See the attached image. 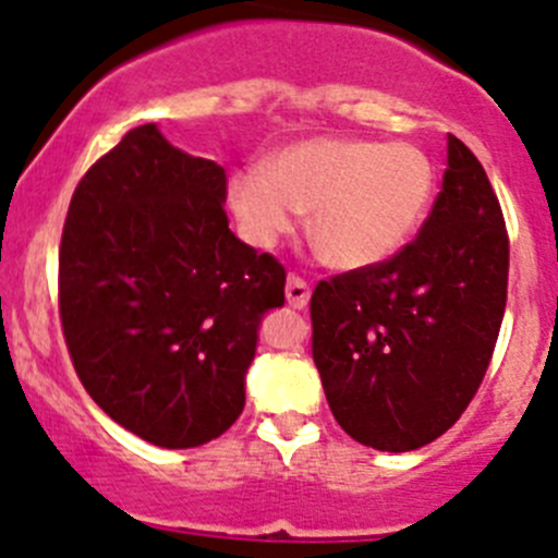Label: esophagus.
<instances>
[{
	"label": "esophagus",
	"instance_id": "obj_1",
	"mask_svg": "<svg viewBox=\"0 0 558 558\" xmlns=\"http://www.w3.org/2000/svg\"><path fill=\"white\" fill-rule=\"evenodd\" d=\"M284 295H288V304L293 306V310H304L306 304H310V284L301 279V276H290L288 279V288H284Z\"/></svg>",
	"mask_w": 558,
	"mask_h": 558
}]
</instances>
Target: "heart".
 <instances>
[{"label": "heart", "mask_w": 558, "mask_h": 558, "mask_svg": "<svg viewBox=\"0 0 558 558\" xmlns=\"http://www.w3.org/2000/svg\"><path fill=\"white\" fill-rule=\"evenodd\" d=\"M435 169L408 142L317 140L276 153L268 169H241L230 180V208L243 238L270 248L310 216L312 243L328 265L369 268L400 252L422 225Z\"/></svg>", "instance_id": "heart-1"}]
</instances>
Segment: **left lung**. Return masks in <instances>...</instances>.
I'll return each instance as SVG.
<instances>
[{
  "instance_id": "1",
  "label": "left lung",
  "mask_w": 558,
  "mask_h": 558,
  "mask_svg": "<svg viewBox=\"0 0 558 558\" xmlns=\"http://www.w3.org/2000/svg\"><path fill=\"white\" fill-rule=\"evenodd\" d=\"M447 163L411 243L312 293V359L328 408L350 438L380 452H411L458 422L507 306L509 238L496 191L452 134Z\"/></svg>"
}]
</instances>
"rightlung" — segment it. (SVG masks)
Here are the masks:
<instances>
[{
  "instance_id": "add662e5",
  "label": "right lung",
  "mask_w": 558,
  "mask_h": 558,
  "mask_svg": "<svg viewBox=\"0 0 558 558\" xmlns=\"http://www.w3.org/2000/svg\"><path fill=\"white\" fill-rule=\"evenodd\" d=\"M227 174L153 123L129 131L73 191L60 320L87 395L163 449L219 438L243 411L259 320L284 265L232 235Z\"/></svg>"
}]
</instances>
